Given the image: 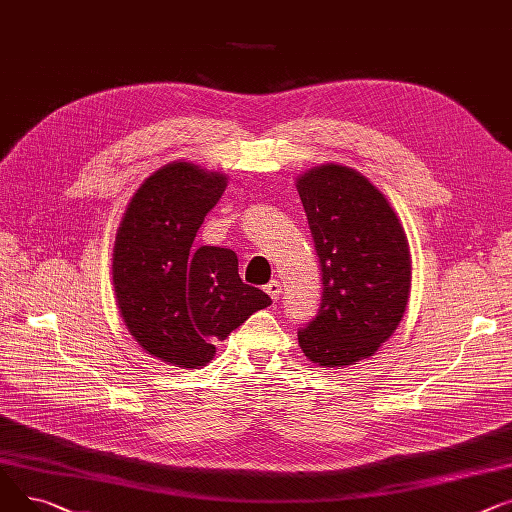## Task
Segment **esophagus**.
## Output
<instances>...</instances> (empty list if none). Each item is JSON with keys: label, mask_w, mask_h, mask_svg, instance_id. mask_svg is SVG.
<instances>
[{"label": "esophagus", "mask_w": 512, "mask_h": 512, "mask_svg": "<svg viewBox=\"0 0 512 512\" xmlns=\"http://www.w3.org/2000/svg\"><path fill=\"white\" fill-rule=\"evenodd\" d=\"M264 291L270 295V299H273V302H277L279 295H281V283L277 279H273L264 287Z\"/></svg>", "instance_id": "34e87169"}]
</instances>
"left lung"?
<instances>
[{"label":"left lung","instance_id":"obj_1","mask_svg":"<svg viewBox=\"0 0 512 512\" xmlns=\"http://www.w3.org/2000/svg\"><path fill=\"white\" fill-rule=\"evenodd\" d=\"M322 268L318 316L297 333L312 364L347 368L372 357L403 320L411 252L395 208L366 175L324 163L295 177Z\"/></svg>","mask_w":512,"mask_h":512}]
</instances>
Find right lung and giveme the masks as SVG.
<instances>
[{
	"label": "right lung",
	"instance_id": "add662e5",
	"mask_svg": "<svg viewBox=\"0 0 512 512\" xmlns=\"http://www.w3.org/2000/svg\"><path fill=\"white\" fill-rule=\"evenodd\" d=\"M227 173L173 161L148 175L119 221L113 244L115 302L134 341L175 368H200L215 343L273 304L237 273L233 250L192 248Z\"/></svg>",
	"mask_w": 512,
	"mask_h": 512
}]
</instances>
